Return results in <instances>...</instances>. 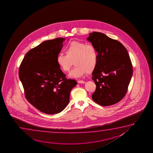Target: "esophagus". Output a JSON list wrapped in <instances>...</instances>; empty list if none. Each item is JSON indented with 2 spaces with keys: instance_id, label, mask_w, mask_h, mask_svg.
I'll return each instance as SVG.
<instances>
[{
  "instance_id": "34e87169",
  "label": "esophagus",
  "mask_w": 153,
  "mask_h": 153,
  "mask_svg": "<svg viewBox=\"0 0 153 153\" xmlns=\"http://www.w3.org/2000/svg\"><path fill=\"white\" fill-rule=\"evenodd\" d=\"M77 82L78 83H79V84H84L85 82L83 80H78Z\"/></svg>"
}]
</instances>
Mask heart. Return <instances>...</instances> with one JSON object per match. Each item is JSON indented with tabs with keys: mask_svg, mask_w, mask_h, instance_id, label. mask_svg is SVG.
Listing matches in <instances>:
<instances>
[{
	"mask_svg": "<svg viewBox=\"0 0 153 153\" xmlns=\"http://www.w3.org/2000/svg\"><path fill=\"white\" fill-rule=\"evenodd\" d=\"M65 54L59 53L56 62L62 71H70L74 61L75 68L69 74V77L79 78L87 72L90 73L96 67L98 55L92 44L85 42L72 41L64 48Z\"/></svg>",
	"mask_w": 153,
	"mask_h": 153,
	"instance_id": "obj_1",
	"label": "heart"
}]
</instances>
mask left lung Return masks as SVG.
Returning <instances> with one entry per match:
<instances>
[{"mask_svg": "<svg viewBox=\"0 0 153 153\" xmlns=\"http://www.w3.org/2000/svg\"><path fill=\"white\" fill-rule=\"evenodd\" d=\"M87 39L98 53L92 73L96 85L92 99L102 106L114 105L125 96L133 74L128 51L118 41L101 32L90 33Z\"/></svg>", "mask_w": 153, "mask_h": 153, "instance_id": "obj_1", "label": "left lung"}]
</instances>
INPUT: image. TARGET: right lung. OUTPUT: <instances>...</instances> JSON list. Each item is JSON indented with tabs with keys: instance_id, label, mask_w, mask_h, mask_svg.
<instances>
[{
	"instance_id": "1",
	"label": "right lung",
	"mask_w": 153,
	"mask_h": 153,
	"mask_svg": "<svg viewBox=\"0 0 153 153\" xmlns=\"http://www.w3.org/2000/svg\"><path fill=\"white\" fill-rule=\"evenodd\" d=\"M64 41V38H59L42 42L25 54L19 67V78L27 100L48 114L65 109L71 91L77 84L75 80L67 79L56 62Z\"/></svg>"
}]
</instances>
